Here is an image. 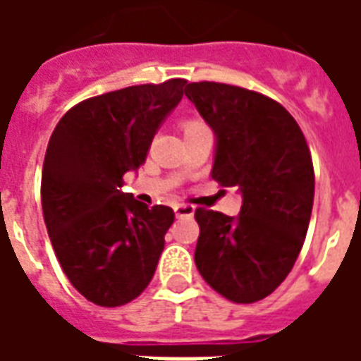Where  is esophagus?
<instances>
[{
	"label": "esophagus",
	"instance_id": "obj_1",
	"mask_svg": "<svg viewBox=\"0 0 361 361\" xmlns=\"http://www.w3.org/2000/svg\"><path fill=\"white\" fill-rule=\"evenodd\" d=\"M173 212L178 219H183V216H193L195 214V207L193 204H185V203H176L173 204Z\"/></svg>",
	"mask_w": 361,
	"mask_h": 361
}]
</instances>
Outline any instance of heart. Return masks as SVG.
Wrapping results in <instances>:
<instances>
[{"label":"heart","instance_id":"heart-1","mask_svg":"<svg viewBox=\"0 0 361 361\" xmlns=\"http://www.w3.org/2000/svg\"><path fill=\"white\" fill-rule=\"evenodd\" d=\"M195 127H203V123H199V121H188V123H185V131H188V129H195Z\"/></svg>","mask_w":361,"mask_h":361}]
</instances>
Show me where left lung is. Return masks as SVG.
Segmentation results:
<instances>
[{
  "instance_id": "obj_1",
  "label": "left lung",
  "mask_w": 361,
  "mask_h": 361,
  "mask_svg": "<svg viewBox=\"0 0 361 361\" xmlns=\"http://www.w3.org/2000/svg\"><path fill=\"white\" fill-rule=\"evenodd\" d=\"M185 96L214 131L212 180L238 188V216L197 209L195 265L235 303L272 294L292 271L310 226L315 176L302 129L284 106L222 82H189Z\"/></svg>"
}]
</instances>
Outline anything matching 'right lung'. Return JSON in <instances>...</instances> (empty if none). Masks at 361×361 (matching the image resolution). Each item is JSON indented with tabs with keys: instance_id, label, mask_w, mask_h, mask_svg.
<instances>
[{
	"instance_id": "add662e5",
	"label": "right lung",
	"mask_w": 361,
	"mask_h": 361,
	"mask_svg": "<svg viewBox=\"0 0 361 361\" xmlns=\"http://www.w3.org/2000/svg\"><path fill=\"white\" fill-rule=\"evenodd\" d=\"M188 81L137 85L94 96L54 129L42 168V211L59 265L89 302L118 307L154 276L173 211L123 193Z\"/></svg>"
}]
</instances>
